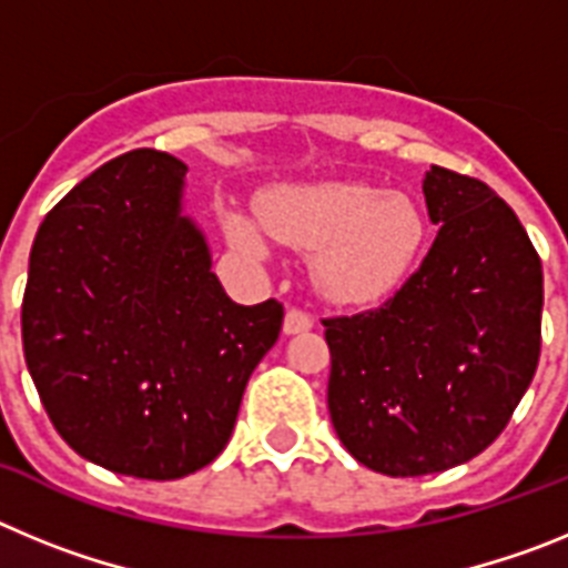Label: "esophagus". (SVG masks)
<instances>
[{"mask_svg": "<svg viewBox=\"0 0 568 568\" xmlns=\"http://www.w3.org/2000/svg\"><path fill=\"white\" fill-rule=\"evenodd\" d=\"M313 329V318L307 313H301V310H287L284 315V335H298Z\"/></svg>", "mask_w": 568, "mask_h": 568, "instance_id": "obj_1", "label": "esophagus"}]
</instances>
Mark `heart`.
Listing matches in <instances>:
<instances>
[{"instance_id": "obj_1", "label": "heart", "mask_w": 568, "mask_h": 568, "mask_svg": "<svg viewBox=\"0 0 568 568\" xmlns=\"http://www.w3.org/2000/svg\"><path fill=\"white\" fill-rule=\"evenodd\" d=\"M255 227L224 213V233L239 253L267 255L264 232L310 253V281L321 298L361 307L389 298L415 273L426 244V219L400 190L364 182L281 184L255 202Z\"/></svg>"}]
</instances>
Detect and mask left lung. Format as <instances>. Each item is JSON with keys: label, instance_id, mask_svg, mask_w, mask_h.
<instances>
[{"label": "left lung", "instance_id": "1", "mask_svg": "<svg viewBox=\"0 0 568 568\" xmlns=\"http://www.w3.org/2000/svg\"><path fill=\"white\" fill-rule=\"evenodd\" d=\"M418 273L384 307L327 318V404L358 464L418 478L504 433L540 358L544 270L518 215L478 179L429 168Z\"/></svg>", "mask_w": 568, "mask_h": 568}]
</instances>
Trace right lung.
I'll return each instance as SVG.
<instances>
[{"instance_id": "1", "label": "right lung", "mask_w": 568, "mask_h": 568, "mask_svg": "<svg viewBox=\"0 0 568 568\" xmlns=\"http://www.w3.org/2000/svg\"><path fill=\"white\" fill-rule=\"evenodd\" d=\"M187 164L130 150L44 215L22 344L57 433L119 475L175 480L213 464L284 307H241L184 213Z\"/></svg>"}]
</instances>
